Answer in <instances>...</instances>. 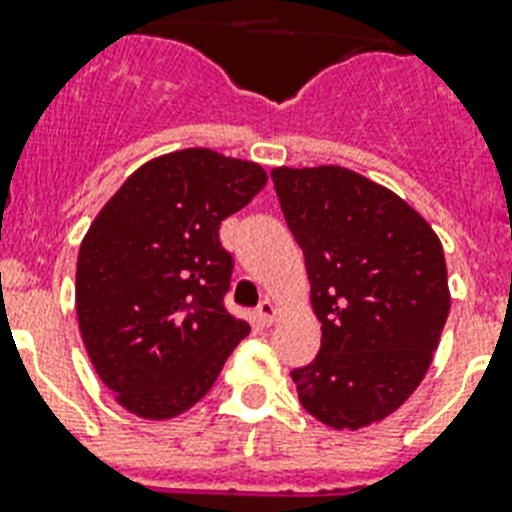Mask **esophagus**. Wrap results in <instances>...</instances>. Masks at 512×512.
<instances>
[{
	"mask_svg": "<svg viewBox=\"0 0 512 512\" xmlns=\"http://www.w3.org/2000/svg\"><path fill=\"white\" fill-rule=\"evenodd\" d=\"M278 318V307L270 302V299H263L260 305H257V321L263 323V326H273Z\"/></svg>",
	"mask_w": 512,
	"mask_h": 512,
	"instance_id": "1",
	"label": "esophagus"
}]
</instances>
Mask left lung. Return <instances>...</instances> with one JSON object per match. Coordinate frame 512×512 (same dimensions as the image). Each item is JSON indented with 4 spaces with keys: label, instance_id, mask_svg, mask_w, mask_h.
Listing matches in <instances>:
<instances>
[{
    "label": "left lung",
    "instance_id": "8db88e82",
    "mask_svg": "<svg viewBox=\"0 0 512 512\" xmlns=\"http://www.w3.org/2000/svg\"><path fill=\"white\" fill-rule=\"evenodd\" d=\"M305 255L321 352L292 371L299 402L331 429H363L418 389L450 315L444 249L405 199L342 165L273 168Z\"/></svg>",
    "mask_w": 512,
    "mask_h": 512
}]
</instances>
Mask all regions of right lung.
Returning <instances> with one entry per match:
<instances>
[{
  "label": "right lung",
  "instance_id": "1",
  "mask_svg": "<svg viewBox=\"0 0 512 512\" xmlns=\"http://www.w3.org/2000/svg\"><path fill=\"white\" fill-rule=\"evenodd\" d=\"M265 184L257 162L178 149L131 173L83 236L78 328L94 371L128 413H186L249 334L223 307L234 260L218 231Z\"/></svg>",
  "mask_w": 512,
  "mask_h": 512
}]
</instances>
